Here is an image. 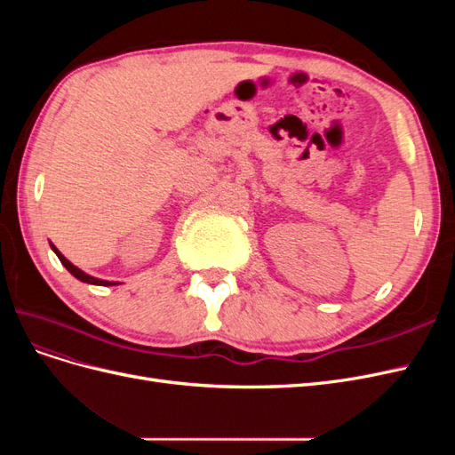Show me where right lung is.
Instances as JSON below:
<instances>
[{"mask_svg": "<svg viewBox=\"0 0 455 455\" xmlns=\"http://www.w3.org/2000/svg\"><path fill=\"white\" fill-rule=\"evenodd\" d=\"M51 249L54 251V254L59 256V259L62 261V266L70 271L76 279H79V281H84V283H89V284H99V286H114V284H119V283H114V281H102V279H96V277H91V275H87L85 271H81L79 267H76L72 261H68L60 252H59V249L54 244H51Z\"/></svg>", "mask_w": 455, "mask_h": 455, "instance_id": "obj_1", "label": "right lung"}]
</instances>
